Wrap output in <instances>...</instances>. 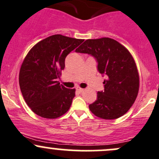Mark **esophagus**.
Returning <instances> with one entry per match:
<instances>
[{
  "label": "esophagus",
  "mask_w": 159,
  "mask_h": 159,
  "mask_svg": "<svg viewBox=\"0 0 159 159\" xmlns=\"http://www.w3.org/2000/svg\"><path fill=\"white\" fill-rule=\"evenodd\" d=\"M76 90H78V92H80V93H81V92L84 91V89L81 88H79V87H78V88H76Z\"/></svg>",
  "instance_id": "obj_1"
}]
</instances>
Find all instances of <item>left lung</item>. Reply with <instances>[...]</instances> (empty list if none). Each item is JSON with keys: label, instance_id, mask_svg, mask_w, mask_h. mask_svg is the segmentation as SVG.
Returning a JSON list of instances; mask_svg holds the SVG:
<instances>
[{"label": "left lung", "instance_id": "left-lung-1", "mask_svg": "<svg viewBox=\"0 0 159 159\" xmlns=\"http://www.w3.org/2000/svg\"><path fill=\"white\" fill-rule=\"evenodd\" d=\"M88 53L97 62V70L104 80V90L89 105L96 116L116 119L125 115L134 104L139 91V75L133 57L128 49L109 38L88 39L75 50Z\"/></svg>", "mask_w": 159, "mask_h": 159}]
</instances>
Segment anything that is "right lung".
Instances as JSON below:
<instances>
[{
    "label": "right lung",
    "instance_id": "right-lung-1",
    "mask_svg": "<svg viewBox=\"0 0 159 159\" xmlns=\"http://www.w3.org/2000/svg\"><path fill=\"white\" fill-rule=\"evenodd\" d=\"M83 41L54 34L36 43L26 55L19 82L25 102L36 115L53 119L69 109L75 90L65 88L57 79L65 68L66 57Z\"/></svg>",
    "mask_w": 159,
    "mask_h": 159
}]
</instances>
